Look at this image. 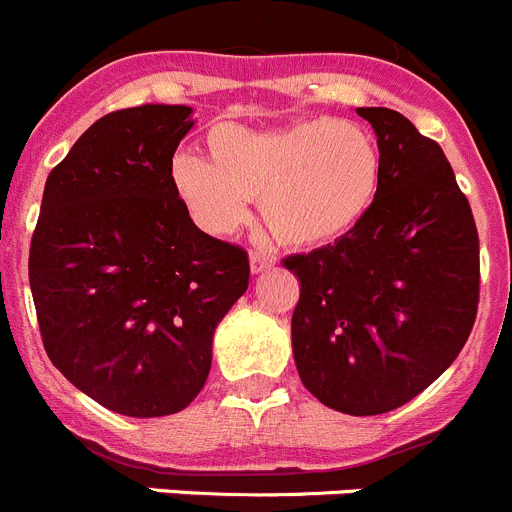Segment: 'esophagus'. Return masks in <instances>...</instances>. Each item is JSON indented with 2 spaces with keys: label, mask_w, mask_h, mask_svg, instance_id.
I'll return each mask as SVG.
<instances>
[{
  "label": "esophagus",
  "mask_w": 512,
  "mask_h": 512,
  "mask_svg": "<svg viewBox=\"0 0 512 512\" xmlns=\"http://www.w3.org/2000/svg\"><path fill=\"white\" fill-rule=\"evenodd\" d=\"M248 259H251V271L253 274H261V271H266V269H271V266H274V256H271V253H266V251H251V256H248Z\"/></svg>",
  "instance_id": "obj_1"
}]
</instances>
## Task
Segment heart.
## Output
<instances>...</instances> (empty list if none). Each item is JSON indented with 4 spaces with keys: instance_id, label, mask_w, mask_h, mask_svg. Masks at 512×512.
Here are the masks:
<instances>
[{
    "instance_id": "heart-1",
    "label": "heart",
    "mask_w": 512,
    "mask_h": 512,
    "mask_svg": "<svg viewBox=\"0 0 512 512\" xmlns=\"http://www.w3.org/2000/svg\"><path fill=\"white\" fill-rule=\"evenodd\" d=\"M210 161L171 158V187L202 230L228 235L261 200V217L279 243L318 248L354 233L382 189V151L356 120H300L277 130L217 125Z\"/></svg>"
}]
</instances>
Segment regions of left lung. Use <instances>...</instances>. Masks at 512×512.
I'll list each match as a JSON object with an SVG mask.
<instances>
[{
	"mask_svg": "<svg viewBox=\"0 0 512 512\" xmlns=\"http://www.w3.org/2000/svg\"><path fill=\"white\" fill-rule=\"evenodd\" d=\"M382 151L377 205L351 235L282 261L300 279L292 351L302 384L346 415L400 408L472 333L479 235L436 140L387 107H359Z\"/></svg>",
	"mask_w": 512,
	"mask_h": 512,
	"instance_id": "8db88e82",
	"label": "left lung"
}]
</instances>
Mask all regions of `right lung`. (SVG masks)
Wrapping results in <instances>:
<instances>
[{
    "label": "right lung",
    "mask_w": 512,
    "mask_h": 512,
    "mask_svg": "<svg viewBox=\"0 0 512 512\" xmlns=\"http://www.w3.org/2000/svg\"><path fill=\"white\" fill-rule=\"evenodd\" d=\"M192 107L99 117L48 174L30 243V289L48 359L84 395L130 418L200 395L212 336L248 289V253L192 223L171 158Z\"/></svg>",
    "instance_id": "right-lung-1"
}]
</instances>
